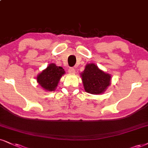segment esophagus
Here are the masks:
<instances>
[{
  "mask_svg": "<svg viewBox=\"0 0 148 148\" xmlns=\"http://www.w3.org/2000/svg\"><path fill=\"white\" fill-rule=\"evenodd\" d=\"M69 73L71 74H74L75 73V70L73 68H70L69 69Z\"/></svg>",
  "mask_w": 148,
  "mask_h": 148,
  "instance_id": "esophagus-1",
  "label": "esophagus"
}]
</instances>
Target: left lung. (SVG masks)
<instances>
[{"label":"left lung","mask_w":148,"mask_h":148,"mask_svg":"<svg viewBox=\"0 0 148 148\" xmlns=\"http://www.w3.org/2000/svg\"><path fill=\"white\" fill-rule=\"evenodd\" d=\"M81 77L86 92L90 94L103 93L110 84V75L100 70L93 63L86 66Z\"/></svg>","instance_id":"1"}]
</instances>
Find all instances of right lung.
<instances>
[{"mask_svg": "<svg viewBox=\"0 0 148 148\" xmlns=\"http://www.w3.org/2000/svg\"><path fill=\"white\" fill-rule=\"evenodd\" d=\"M65 73L62 67L58 66L55 64H50L46 69L37 76V82L42 88L47 91L56 90L60 78Z\"/></svg>", "mask_w": 148, "mask_h": 148, "instance_id": "add662e5", "label": "right lung"}]
</instances>
